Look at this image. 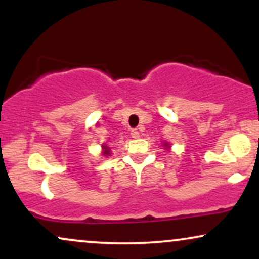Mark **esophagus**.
I'll return each instance as SVG.
<instances>
[{
    "label": "esophagus",
    "instance_id": "1",
    "mask_svg": "<svg viewBox=\"0 0 259 259\" xmlns=\"http://www.w3.org/2000/svg\"><path fill=\"white\" fill-rule=\"evenodd\" d=\"M132 136L134 139H138V138H140V132L138 129H133L132 130Z\"/></svg>",
    "mask_w": 259,
    "mask_h": 259
}]
</instances>
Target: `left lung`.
I'll return each instance as SVG.
<instances>
[{
  "instance_id": "obj_1",
  "label": "left lung",
  "mask_w": 259,
  "mask_h": 259,
  "mask_svg": "<svg viewBox=\"0 0 259 259\" xmlns=\"http://www.w3.org/2000/svg\"><path fill=\"white\" fill-rule=\"evenodd\" d=\"M163 146H164L165 148H169V144L168 142H164V144H163Z\"/></svg>"
}]
</instances>
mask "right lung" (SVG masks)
Masks as SVG:
<instances>
[{
	"mask_svg": "<svg viewBox=\"0 0 259 259\" xmlns=\"http://www.w3.org/2000/svg\"><path fill=\"white\" fill-rule=\"evenodd\" d=\"M102 148H103V154H105V156H108V154H111V151H109V150H111V148H109V147H107V146H102Z\"/></svg>",
	"mask_w": 259,
	"mask_h": 259,
	"instance_id": "1",
	"label": "right lung"
}]
</instances>
